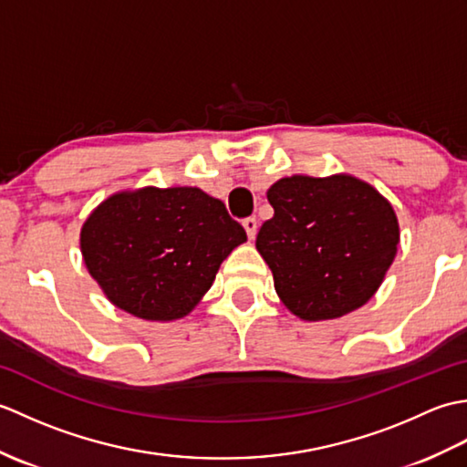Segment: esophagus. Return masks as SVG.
<instances>
[{"label":"esophagus","mask_w":467,"mask_h":467,"mask_svg":"<svg viewBox=\"0 0 467 467\" xmlns=\"http://www.w3.org/2000/svg\"><path fill=\"white\" fill-rule=\"evenodd\" d=\"M243 226H244L246 234H249V239H254L256 228H259V223H256V218L254 216H246L244 221H243Z\"/></svg>","instance_id":"esophagus-1"}]
</instances>
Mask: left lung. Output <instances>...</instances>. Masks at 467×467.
Returning a JSON list of instances; mask_svg holds the SVG:
<instances>
[{
  "instance_id": "1",
  "label": "left lung",
  "mask_w": 467,
  "mask_h": 467,
  "mask_svg": "<svg viewBox=\"0 0 467 467\" xmlns=\"http://www.w3.org/2000/svg\"><path fill=\"white\" fill-rule=\"evenodd\" d=\"M266 198L275 214L256 234L275 291L305 321L337 319L379 289L400 244L391 204L353 176H291Z\"/></svg>"
}]
</instances>
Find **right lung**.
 <instances>
[{
	"label": "right lung",
	"mask_w": 467,
	"mask_h": 467,
	"mask_svg": "<svg viewBox=\"0 0 467 467\" xmlns=\"http://www.w3.org/2000/svg\"><path fill=\"white\" fill-rule=\"evenodd\" d=\"M244 241L224 202L191 186L114 194L80 236L84 263L108 299L146 321L191 313Z\"/></svg>",
	"instance_id": "add662e5"
}]
</instances>
